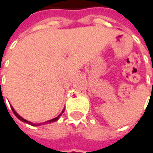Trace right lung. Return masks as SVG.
<instances>
[{"instance_id":"add662e5","label":"right lung","mask_w":153,"mask_h":153,"mask_svg":"<svg viewBox=\"0 0 153 153\" xmlns=\"http://www.w3.org/2000/svg\"><path fill=\"white\" fill-rule=\"evenodd\" d=\"M12 109H13V111L14 115H15V116H16V117H17V118H18L19 120H21L22 122H24V123H29V122H27V121H26V120H24L23 118H22V117H21V116H20V115H19V114H18V113H17V112H16V111H15L13 110V107H12ZM63 111H64V110H63ZM62 112H63V111H62ZM61 115H62V114H60V115H59L58 117L54 118V119H52V120H50V121H48V122H45V123H53V122H55V121H57V120L59 119V117H60Z\"/></svg>"}]
</instances>
